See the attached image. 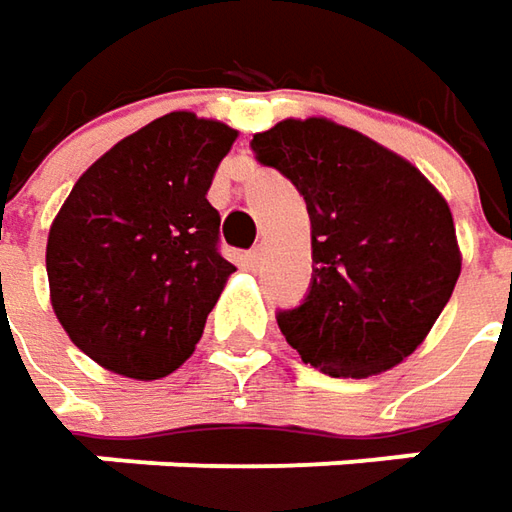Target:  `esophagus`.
Segmentation results:
<instances>
[{"instance_id":"34e87169","label":"esophagus","mask_w":512,"mask_h":512,"mask_svg":"<svg viewBox=\"0 0 512 512\" xmlns=\"http://www.w3.org/2000/svg\"><path fill=\"white\" fill-rule=\"evenodd\" d=\"M263 257H266V246H263V243H257L255 249H252V252H249V263H252V266H260V263H263Z\"/></svg>"}]
</instances>
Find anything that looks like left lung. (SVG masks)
I'll list each match as a JSON object with an SVG mask.
<instances>
[{
    "mask_svg": "<svg viewBox=\"0 0 512 512\" xmlns=\"http://www.w3.org/2000/svg\"><path fill=\"white\" fill-rule=\"evenodd\" d=\"M311 221V283L277 326L328 377L394 368L431 331L462 272L445 198L397 152L326 118L280 121L252 138Z\"/></svg>",
    "mask_w": 512,
    "mask_h": 512,
    "instance_id": "obj_1",
    "label": "left lung"
}]
</instances>
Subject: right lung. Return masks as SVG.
Instances as JSON below:
<instances>
[{"label":"right lung","instance_id":"1","mask_svg":"<svg viewBox=\"0 0 512 512\" xmlns=\"http://www.w3.org/2000/svg\"><path fill=\"white\" fill-rule=\"evenodd\" d=\"M238 133L169 113L81 175L47 238L50 300L70 340L107 371L158 379L189 360L235 266L206 201Z\"/></svg>","mask_w":512,"mask_h":512}]
</instances>
